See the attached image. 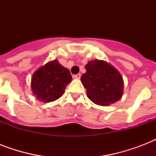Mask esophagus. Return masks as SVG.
Instances as JSON below:
<instances>
[{"instance_id":"34e87169","label":"esophagus","mask_w":156,"mask_h":156,"mask_svg":"<svg viewBox=\"0 0 156 156\" xmlns=\"http://www.w3.org/2000/svg\"><path fill=\"white\" fill-rule=\"evenodd\" d=\"M73 78H75V79H79L81 78V74L80 73H78V74H76V75L73 76Z\"/></svg>"}]
</instances>
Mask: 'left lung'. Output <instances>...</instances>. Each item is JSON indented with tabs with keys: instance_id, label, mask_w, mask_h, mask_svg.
<instances>
[{
	"instance_id": "1",
	"label": "left lung",
	"mask_w": 156,
	"mask_h": 156,
	"mask_svg": "<svg viewBox=\"0 0 156 156\" xmlns=\"http://www.w3.org/2000/svg\"><path fill=\"white\" fill-rule=\"evenodd\" d=\"M81 81L87 97L100 106H108L121 100L124 91L122 76L115 67L102 60L89 61Z\"/></svg>"
}]
</instances>
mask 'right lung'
<instances>
[{"mask_svg":"<svg viewBox=\"0 0 156 156\" xmlns=\"http://www.w3.org/2000/svg\"><path fill=\"white\" fill-rule=\"evenodd\" d=\"M71 80L68 69L61 66L57 60H53L33 73L30 81L31 91L41 102H52L63 95L66 86Z\"/></svg>","mask_w":156,"mask_h":156,"instance_id":"1","label":"right lung"}]
</instances>
